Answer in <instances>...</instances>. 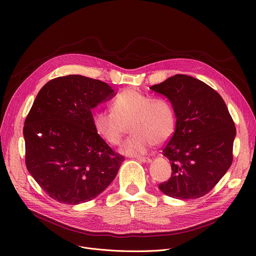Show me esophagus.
I'll return each instance as SVG.
<instances>
[{
	"instance_id": "esophagus-1",
	"label": "esophagus",
	"mask_w": 256,
	"mask_h": 256,
	"mask_svg": "<svg viewBox=\"0 0 256 256\" xmlns=\"http://www.w3.org/2000/svg\"><path fill=\"white\" fill-rule=\"evenodd\" d=\"M137 160H140V162H143V163H150V162H152V158H147V156H137Z\"/></svg>"
}]
</instances>
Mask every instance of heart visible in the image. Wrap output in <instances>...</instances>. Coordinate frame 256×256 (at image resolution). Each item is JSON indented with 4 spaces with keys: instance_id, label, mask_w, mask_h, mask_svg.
I'll return each mask as SVG.
<instances>
[{
    "instance_id": "heart-1",
    "label": "heart",
    "mask_w": 256,
    "mask_h": 256,
    "mask_svg": "<svg viewBox=\"0 0 256 256\" xmlns=\"http://www.w3.org/2000/svg\"><path fill=\"white\" fill-rule=\"evenodd\" d=\"M112 111H98L93 124L98 135L111 145H118L130 126L132 135L121 146V152L140 156L150 145L168 140L176 130V112L163 98H152L137 90L118 93Z\"/></svg>"
}]
</instances>
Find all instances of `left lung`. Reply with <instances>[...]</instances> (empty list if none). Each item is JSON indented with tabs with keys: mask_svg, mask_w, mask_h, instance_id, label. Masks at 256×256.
Wrapping results in <instances>:
<instances>
[{
	"mask_svg": "<svg viewBox=\"0 0 256 256\" xmlns=\"http://www.w3.org/2000/svg\"><path fill=\"white\" fill-rule=\"evenodd\" d=\"M165 96L176 116L164 146L171 178L158 184L166 195L196 199L208 194L232 164L236 126L220 94L202 80L176 74L150 87Z\"/></svg>",
	"mask_w": 256,
	"mask_h": 256,
	"instance_id": "1",
	"label": "left lung"
}]
</instances>
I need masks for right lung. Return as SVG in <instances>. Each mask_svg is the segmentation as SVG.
<instances>
[{
	"label": "right lung",
	"mask_w": 256,
	"mask_h": 256,
	"mask_svg": "<svg viewBox=\"0 0 256 256\" xmlns=\"http://www.w3.org/2000/svg\"><path fill=\"white\" fill-rule=\"evenodd\" d=\"M114 96L106 83L78 74L52 78L38 92L24 120L26 166L58 202L96 198L124 160L98 135L91 113Z\"/></svg>",
	"instance_id": "1"
}]
</instances>
